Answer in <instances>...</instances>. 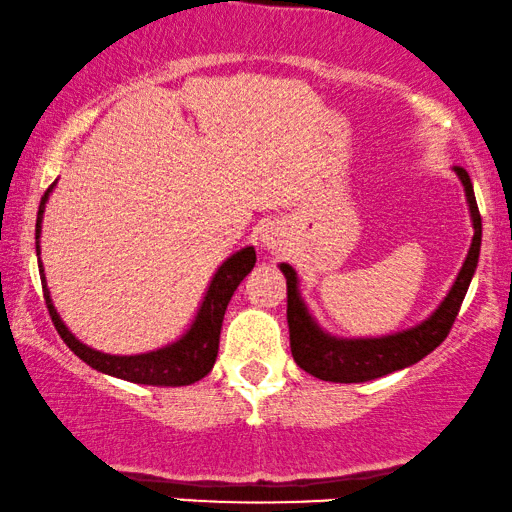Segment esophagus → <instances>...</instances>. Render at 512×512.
I'll return each mask as SVG.
<instances>
[{
	"label": "esophagus",
	"mask_w": 512,
	"mask_h": 512,
	"mask_svg": "<svg viewBox=\"0 0 512 512\" xmlns=\"http://www.w3.org/2000/svg\"><path fill=\"white\" fill-rule=\"evenodd\" d=\"M261 242H263L268 249H272V251L282 249V237H279V230H272V228L265 230L263 237H261Z\"/></svg>",
	"instance_id": "34e87169"
}]
</instances>
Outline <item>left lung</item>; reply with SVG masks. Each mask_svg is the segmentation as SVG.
<instances>
[{"label":"left lung","mask_w":512,"mask_h":512,"mask_svg":"<svg viewBox=\"0 0 512 512\" xmlns=\"http://www.w3.org/2000/svg\"><path fill=\"white\" fill-rule=\"evenodd\" d=\"M454 172H457L461 186H464L468 212H471V249H468L466 261L461 265L447 296L419 324L405 328V331L377 335V338H340V335L328 333L312 317L303 296H300L298 272L289 263H279V270L286 277V321H289L291 354L293 361L305 373L326 382H368L422 361L426 354H431L447 338L459 314V307L464 303L468 286H471L475 268H478L482 244V219L478 202H475L471 177H468L464 167H454Z\"/></svg>","instance_id":"obj_1"}]
</instances>
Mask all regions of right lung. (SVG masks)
<instances>
[{"instance_id": "right-lung-1", "label": "right lung", "mask_w": 512, "mask_h": 512, "mask_svg": "<svg viewBox=\"0 0 512 512\" xmlns=\"http://www.w3.org/2000/svg\"><path fill=\"white\" fill-rule=\"evenodd\" d=\"M58 181H53L44 193V198L39 202L37 212V256L41 254L39 249V237H41V221H44L46 202L51 198L53 188ZM256 263V249L242 247L235 254H230L219 268H216L212 282H209L205 296L200 300L198 312L191 321V326L179 335L174 342L151 349V352L142 354H107L100 349H93L76 338L69 331L65 321L60 319L58 310H55L51 291H48L44 265L39 258V275H41V289H44L46 307L51 314L55 331L60 333V338L65 340V345L79 356L81 361H86L90 368L100 370L104 375L118 377V380H128L135 384H151V387H186L202 380L209 375V370L214 368L216 354H219V338H221V324L226 307L233 298V293L244 277L254 270Z\"/></svg>"}]
</instances>
